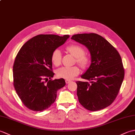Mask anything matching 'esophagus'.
<instances>
[{
  "label": "esophagus",
  "mask_w": 135,
  "mask_h": 135,
  "mask_svg": "<svg viewBox=\"0 0 135 135\" xmlns=\"http://www.w3.org/2000/svg\"><path fill=\"white\" fill-rule=\"evenodd\" d=\"M65 82H66V84H69V83H70L71 82V81L70 80H68V79H67V80H65Z\"/></svg>",
  "instance_id": "34e87169"
}]
</instances>
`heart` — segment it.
Wrapping results in <instances>:
<instances>
[{
  "label": "heart",
  "mask_w": 135,
  "mask_h": 135,
  "mask_svg": "<svg viewBox=\"0 0 135 135\" xmlns=\"http://www.w3.org/2000/svg\"><path fill=\"white\" fill-rule=\"evenodd\" d=\"M66 50L76 58V61L82 68H86L89 64L90 59L87 54H84L85 49L78 45H71L66 48ZM51 61L53 64L58 66L61 62V53L58 49L54 50L51 55ZM80 70L77 66L63 67L56 71V75L59 78L66 79H72L78 75Z\"/></svg>",
  "instance_id": "heart-1"
}]
</instances>
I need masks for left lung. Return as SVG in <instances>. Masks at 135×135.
<instances>
[{
    "mask_svg": "<svg viewBox=\"0 0 135 135\" xmlns=\"http://www.w3.org/2000/svg\"><path fill=\"white\" fill-rule=\"evenodd\" d=\"M73 40L89 51L91 63L81 78L90 82L77 81L79 102L86 109L99 111L112 104L124 78L121 57L107 40L98 34H76Z\"/></svg>",
    "mask_w": 135,
    "mask_h": 135,
    "instance_id": "1",
    "label": "left lung"
}]
</instances>
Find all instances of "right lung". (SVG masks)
<instances>
[{"instance_id": "add662e5", "label": "right lung", "mask_w": 135, "mask_h": 135, "mask_svg": "<svg viewBox=\"0 0 135 135\" xmlns=\"http://www.w3.org/2000/svg\"><path fill=\"white\" fill-rule=\"evenodd\" d=\"M70 36L38 35L22 46L13 65L14 86L27 108L35 111L48 108L56 100L57 91L65 85L63 78H53L51 55Z\"/></svg>"}]
</instances>
